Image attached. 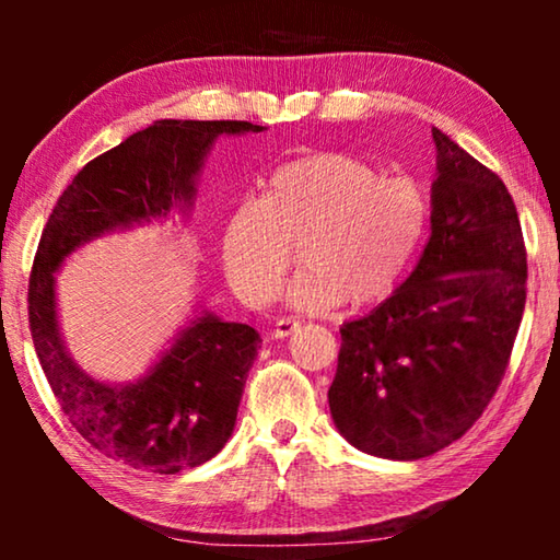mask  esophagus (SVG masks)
<instances>
[{
  "instance_id": "esophagus-1",
  "label": "esophagus",
  "mask_w": 560,
  "mask_h": 560,
  "mask_svg": "<svg viewBox=\"0 0 560 560\" xmlns=\"http://www.w3.org/2000/svg\"><path fill=\"white\" fill-rule=\"evenodd\" d=\"M293 330H299V320H293V318H279L277 324H273V330H271V336L273 338H289Z\"/></svg>"
}]
</instances>
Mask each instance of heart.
<instances>
[{"instance_id": "obj_1", "label": "heart", "mask_w": 560, "mask_h": 560, "mask_svg": "<svg viewBox=\"0 0 560 560\" xmlns=\"http://www.w3.org/2000/svg\"><path fill=\"white\" fill-rule=\"evenodd\" d=\"M428 224L430 200L412 179L385 177L348 153L299 158L269 177L261 200H242L226 217L224 277L246 306H267L299 246L293 308L328 311L348 299L371 306L400 287Z\"/></svg>"}]
</instances>
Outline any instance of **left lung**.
<instances>
[{
  "label": "left lung",
  "instance_id": "8db88e82",
  "mask_svg": "<svg viewBox=\"0 0 560 560\" xmlns=\"http://www.w3.org/2000/svg\"><path fill=\"white\" fill-rule=\"evenodd\" d=\"M432 234L390 299L340 328L338 432L383 459L459 440L506 373L526 303V246L506 185L442 130Z\"/></svg>",
  "mask_w": 560,
  "mask_h": 560
}]
</instances>
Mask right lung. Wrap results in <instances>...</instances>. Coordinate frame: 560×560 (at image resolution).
<instances>
[{
	"instance_id": "obj_1",
	"label": "right lung",
	"mask_w": 560,
	"mask_h": 560,
	"mask_svg": "<svg viewBox=\"0 0 560 560\" xmlns=\"http://www.w3.org/2000/svg\"><path fill=\"white\" fill-rule=\"evenodd\" d=\"M259 130L246 120H158L83 165L42 232L30 277V328L42 371L81 438L132 469L177 474L224 447L261 338L252 326L202 311L143 381L98 383L66 353L54 271L75 246L116 226L187 207L214 138Z\"/></svg>"
}]
</instances>
